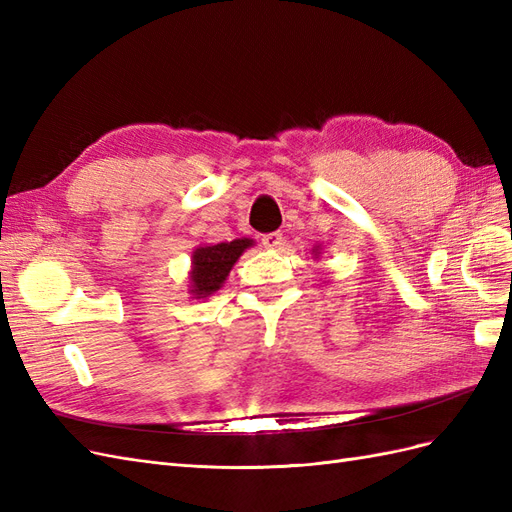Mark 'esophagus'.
Masks as SVG:
<instances>
[{"instance_id": "34e87169", "label": "esophagus", "mask_w": 512, "mask_h": 512, "mask_svg": "<svg viewBox=\"0 0 512 512\" xmlns=\"http://www.w3.org/2000/svg\"><path fill=\"white\" fill-rule=\"evenodd\" d=\"M262 245H265L267 250H282L284 245L282 232H269V235H262Z\"/></svg>"}]
</instances>
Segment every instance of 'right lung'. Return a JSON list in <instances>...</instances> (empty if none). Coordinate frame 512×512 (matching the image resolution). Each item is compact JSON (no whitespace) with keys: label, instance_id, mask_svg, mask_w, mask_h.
<instances>
[{"label":"right lung","instance_id":"1","mask_svg":"<svg viewBox=\"0 0 512 512\" xmlns=\"http://www.w3.org/2000/svg\"><path fill=\"white\" fill-rule=\"evenodd\" d=\"M252 239H235L230 243L198 245L192 254L190 271V292L194 299H205L226 282L230 269L235 267L239 256L252 247Z\"/></svg>","mask_w":512,"mask_h":512}]
</instances>
